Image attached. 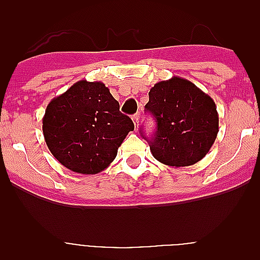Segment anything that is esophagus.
I'll return each mask as SVG.
<instances>
[{
  "instance_id": "esophagus-1",
  "label": "esophagus",
  "mask_w": 260,
  "mask_h": 260,
  "mask_svg": "<svg viewBox=\"0 0 260 260\" xmlns=\"http://www.w3.org/2000/svg\"><path fill=\"white\" fill-rule=\"evenodd\" d=\"M139 118H141L139 113H137V114H134V116H133V122H134L135 130H138V126H139Z\"/></svg>"
}]
</instances>
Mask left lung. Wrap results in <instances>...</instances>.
Listing matches in <instances>:
<instances>
[{"label":"left lung","mask_w":260,"mask_h":260,"mask_svg":"<svg viewBox=\"0 0 260 260\" xmlns=\"http://www.w3.org/2000/svg\"><path fill=\"white\" fill-rule=\"evenodd\" d=\"M148 96L146 110L156 119V133L148 141L153 157L180 168L194 165L207 155L219 133L212 98L180 77L156 83Z\"/></svg>","instance_id":"left-lung-1"}]
</instances>
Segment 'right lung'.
Segmentation results:
<instances>
[{
	"label": "right lung",
	"mask_w": 260,
	"mask_h": 260,
	"mask_svg": "<svg viewBox=\"0 0 260 260\" xmlns=\"http://www.w3.org/2000/svg\"><path fill=\"white\" fill-rule=\"evenodd\" d=\"M134 123L102 82L79 80L52 99L43 117V134L52 155L70 171L96 174L117 156Z\"/></svg>",
	"instance_id": "1"
}]
</instances>
